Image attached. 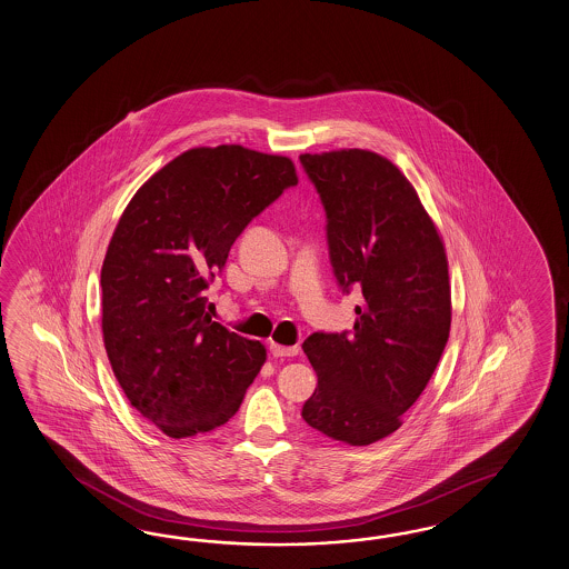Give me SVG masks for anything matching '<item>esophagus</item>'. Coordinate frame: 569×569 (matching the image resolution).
Returning <instances> with one entry per match:
<instances>
[{"label":"esophagus","instance_id":"1","mask_svg":"<svg viewBox=\"0 0 569 569\" xmlns=\"http://www.w3.org/2000/svg\"><path fill=\"white\" fill-rule=\"evenodd\" d=\"M269 350H271L276 358H290V356H296V353L300 352L298 346H279V343H273V341L269 343Z\"/></svg>","mask_w":569,"mask_h":569}]
</instances>
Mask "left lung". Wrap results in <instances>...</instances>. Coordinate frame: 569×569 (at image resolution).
Listing matches in <instances>:
<instances>
[{"label":"left lung","mask_w":569,"mask_h":569,"mask_svg":"<svg viewBox=\"0 0 569 569\" xmlns=\"http://www.w3.org/2000/svg\"><path fill=\"white\" fill-rule=\"evenodd\" d=\"M300 163L323 202L338 283L365 298L353 331L305 341L319 385L302 418L336 441L370 446L400 429L446 350V246L415 186L381 154L341 149Z\"/></svg>","instance_id":"8db88e82"}]
</instances>
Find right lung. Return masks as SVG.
<instances>
[{
	"mask_svg": "<svg viewBox=\"0 0 569 569\" xmlns=\"http://www.w3.org/2000/svg\"><path fill=\"white\" fill-rule=\"evenodd\" d=\"M298 184L292 159L199 147L128 202L101 267V327L126 398L168 437L226 425L267 350L216 323L204 290L246 226Z\"/></svg>",
	"mask_w": 569,
	"mask_h": 569,
	"instance_id": "obj_1",
	"label": "right lung"
}]
</instances>
